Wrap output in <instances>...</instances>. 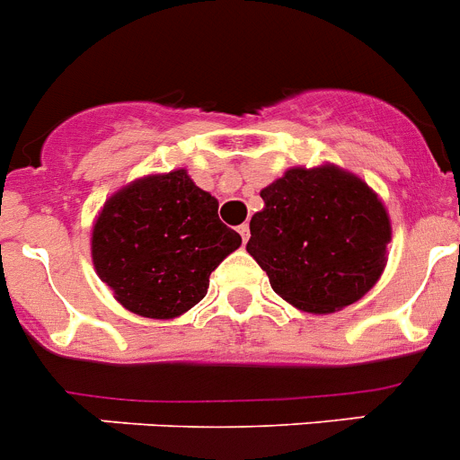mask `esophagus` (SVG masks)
<instances>
[{
  "label": "esophagus",
  "mask_w": 460,
  "mask_h": 460,
  "mask_svg": "<svg viewBox=\"0 0 460 460\" xmlns=\"http://www.w3.org/2000/svg\"><path fill=\"white\" fill-rule=\"evenodd\" d=\"M238 234H240V238H243V243L247 244V240H249V225H240L238 226Z\"/></svg>",
  "instance_id": "obj_1"
}]
</instances>
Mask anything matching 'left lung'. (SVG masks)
Segmentation results:
<instances>
[{
    "instance_id": "obj_1",
    "label": "left lung",
    "mask_w": 460,
    "mask_h": 460,
    "mask_svg": "<svg viewBox=\"0 0 460 460\" xmlns=\"http://www.w3.org/2000/svg\"><path fill=\"white\" fill-rule=\"evenodd\" d=\"M249 222V256L280 298L312 314L359 301L386 267L391 220L355 172L334 164L289 168L261 190Z\"/></svg>"
}]
</instances>
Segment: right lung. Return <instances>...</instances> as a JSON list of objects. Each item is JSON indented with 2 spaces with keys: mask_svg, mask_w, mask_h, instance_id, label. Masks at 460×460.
Instances as JSON below:
<instances>
[{
  "mask_svg": "<svg viewBox=\"0 0 460 460\" xmlns=\"http://www.w3.org/2000/svg\"><path fill=\"white\" fill-rule=\"evenodd\" d=\"M240 244L217 217V199L184 168L119 189L92 226L96 274L126 310L148 319H175L198 305L211 271Z\"/></svg>",
  "mask_w": 460,
  "mask_h": 460,
  "instance_id": "obj_1",
  "label": "right lung"
}]
</instances>
